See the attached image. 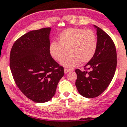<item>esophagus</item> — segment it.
<instances>
[{"label": "esophagus", "instance_id": "1", "mask_svg": "<svg viewBox=\"0 0 127 127\" xmlns=\"http://www.w3.org/2000/svg\"><path fill=\"white\" fill-rule=\"evenodd\" d=\"M70 70H68V69H66L65 68V70H64V73H65V74H67L68 73L70 72Z\"/></svg>", "mask_w": 127, "mask_h": 127}]
</instances>
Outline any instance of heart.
Instances as JSON below:
<instances>
[{
	"instance_id": "obj_1",
	"label": "heart",
	"mask_w": 127,
	"mask_h": 127,
	"mask_svg": "<svg viewBox=\"0 0 127 127\" xmlns=\"http://www.w3.org/2000/svg\"><path fill=\"white\" fill-rule=\"evenodd\" d=\"M97 47V36L94 31L70 28L61 32L58 42H51L49 52L54 61L61 62L68 52L69 56L61 64L70 70L78 66L80 62L83 64L90 62L95 56Z\"/></svg>"
}]
</instances>
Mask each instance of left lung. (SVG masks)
<instances>
[{
  "instance_id": "1",
  "label": "left lung",
  "mask_w": 127,
  "mask_h": 127,
  "mask_svg": "<svg viewBox=\"0 0 127 127\" xmlns=\"http://www.w3.org/2000/svg\"><path fill=\"white\" fill-rule=\"evenodd\" d=\"M96 30L97 51L93 58L84 67L87 70H75V82L78 91L82 96L93 98L102 93L111 82L117 66L115 44L110 36L102 29L94 25Z\"/></svg>"
}]
</instances>
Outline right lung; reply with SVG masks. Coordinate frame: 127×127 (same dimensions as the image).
<instances>
[{
    "label": "right lung",
    "mask_w": 127,
    "mask_h": 127,
    "mask_svg": "<svg viewBox=\"0 0 127 127\" xmlns=\"http://www.w3.org/2000/svg\"><path fill=\"white\" fill-rule=\"evenodd\" d=\"M51 28L32 30L13 44L10 66L15 83L28 98L38 103L47 102L56 93L63 77V66L50 56Z\"/></svg>",
    "instance_id": "right-lung-1"
}]
</instances>
